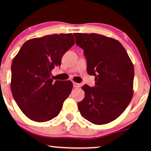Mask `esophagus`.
Wrapping results in <instances>:
<instances>
[{"label": "esophagus", "instance_id": "34e87169", "mask_svg": "<svg viewBox=\"0 0 151 151\" xmlns=\"http://www.w3.org/2000/svg\"><path fill=\"white\" fill-rule=\"evenodd\" d=\"M73 86H74V87H75V88H78V87H79V86H80V84H78V83L73 82Z\"/></svg>", "mask_w": 151, "mask_h": 151}]
</instances>
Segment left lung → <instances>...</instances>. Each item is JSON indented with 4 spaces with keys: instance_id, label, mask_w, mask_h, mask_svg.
I'll use <instances>...</instances> for the list:
<instances>
[{
    "instance_id": "1",
    "label": "left lung",
    "mask_w": 151,
    "mask_h": 151,
    "mask_svg": "<svg viewBox=\"0 0 151 151\" xmlns=\"http://www.w3.org/2000/svg\"><path fill=\"white\" fill-rule=\"evenodd\" d=\"M84 50L87 73L95 77V86L84 84V98L78 102L81 116L96 125L111 122L127 108L133 94L134 68L119 41L96 33H74Z\"/></svg>"
}]
</instances>
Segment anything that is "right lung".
Wrapping results in <instances>:
<instances>
[{"instance_id": "add662e5", "label": "right lung", "mask_w": 151, "mask_h": 151, "mask_svg": "<svg viewBox=\"0 0 151 151\" xmlns=\"http://www.w3.org/2000/svg\"><path fill=\"white\" fill-rule=\"evenodd\" d=\"M74 45L73 35L54 34L29 40L13 60L10 89L15 102L27 118L45 122L58 116L72 91V82H53L52 70Z\"/></svg>"}]
</instances>
